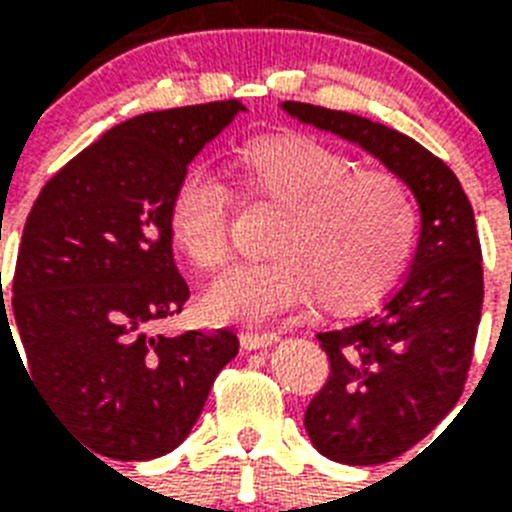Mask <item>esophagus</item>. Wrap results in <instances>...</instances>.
I'll list each match as a JSON object with an SVG mask.
<instances>
[{"instance_id": "obj_1", "label": "esophagus", "mask_w": 512, "mask_h": 512, "mask_svg": "<svg viewBox=\"0 0 512 512\" xmlns=\"http://www.w3.org/2000/svg\"><path fill=\"white\" fill-rule=\"evenodd\" d=\"M239 340H241V348L260 350L273 345V342L279 340V335H276V332H241Z\"/></svg>"}]
</instances>
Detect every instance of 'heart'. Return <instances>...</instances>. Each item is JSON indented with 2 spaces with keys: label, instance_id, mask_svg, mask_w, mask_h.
Returning a JSON list of instances; mask_svg holds the SVG:
<instances>
[{
  "label": "heart",
  "instance_id": "b5f03b06",
  "mask_svg": "<svg viewBox=\"0 0 512 512\" xmlns=\"http://www.w3.org/2000/svg\"><path fill=\"white\" fill-rule=\"evenodd\" d=\"M244 201L281 209L265 263L236 265L209 289L204 311L217 321L276 319L311 300L356 313L385 297L404 273L417 236L406 185L382 170H358L324 140L279 132L233 154ZM228 191L204 170L177 180L167 204L170 239L199 271L228 257Z\"/></svg>",
  "mask_w": 512,
  "mask_h": 512
}]
</instances>
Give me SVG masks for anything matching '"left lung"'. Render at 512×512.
<instances>
[{
  "label": "left lung",
  "instance_id": "8db88e82",
  "mask_svg": "<svg viewBox=\"0 0 512 512\" xmlns=\"http://www.w3.org/2000/svg\"><path fill=\"white\" fill-rule=\"evenodd\" d=\"M281 111L366 151L420 209L412 263L380 311L316 335L332 374L305 409L311 444L342 465H380L420 444L462 396L484 303L476 217L454 172L417 140L311 103Z\"/></svg>",
  "mask_w": 512,
  "mask_h": 512
}]
</instances>
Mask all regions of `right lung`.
Returning a JSON list of instances; mask_svg holds the SVG:
<instances>
[{"instance_id":"1","label":"right lung","mask_w":512,"mask_h":512,"mask_svg":"<svg viewBox=\"0 0 512 512\" xmlns=\"http://www.w3.org/2000/svg\"><path fill=\"white\" fill-rule=\"evenodd\" d=\"M241 111L239 100H220L116 124L31 207L12 281L23 369L68 433L100 457L156 460L177 449L239 353L228 329L164 337L151 324L191 297L172 257V191ZM2 329L10 342L4 305Z\"/></svg>"}]
</instances>
